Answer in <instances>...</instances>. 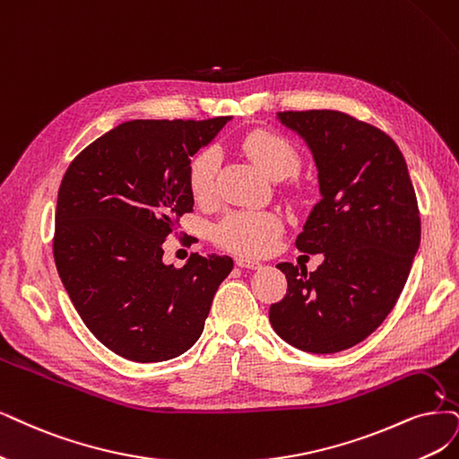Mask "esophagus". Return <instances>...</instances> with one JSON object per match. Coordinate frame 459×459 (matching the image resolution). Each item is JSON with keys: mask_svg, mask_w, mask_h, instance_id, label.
<instances>
[{"mask_svg": "<svg viewBox=\"0 0 459 459\" xmlns=\"http://www.w3.org/2000/svg\"><path fill=\"white\" fill-rule=\"evenodd\" d=\"M234 263H236V266H240V268H249V270H257V268H261V263H259V261L246 259V257H236V259H234Z\"/></svg>", "mask_w": 459, "mask_h": 459, "instance_id": "34e87169", "label": "esophagus"}]
</instances>
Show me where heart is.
I'll return each instance as SVG.
<instances>
[{"instance_id": "1", "label": "heart", "mask_w": 459, "mask_h": 459, "mask_svg": "<svg viewBox=\"0 0 459 459\" xmlns=\"http://www.w3.org/2000/svg\"><path fill=\"white\" fill-rule=\"evenodd\" d=\"M238 149L261 172L273 179L291 176L299 168V155L290 142L266 130H253L238 140ZM217 155L212 149H202L193 157L186 169V183L196 202H208L213 196ZM283 221L270 210H240L227 213L215 227L213 238L219 247L246 257H263L273 251Z\"/></svg>"}]
</instances>
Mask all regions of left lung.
<instances>
[{
	"mask_svg": "<svg viewBox=\"0 0 459 459\" xmlns=\"http://www.w3.org/2000/svg\"><path fill=\"white\" fill-rule=\"evenodd\" d=\"M278 121L307 142L321 200L297 247L324 253L314 273L280 263L285 297L270 324L287 344L310 353L348 350L377 331L411 274L420 212L403 152L380 128L331 109L283 111Z\"/></svg>",
	"mask_w": 459,
	"mask_h": 459,
	"instance_id": "1",
	"label": "left lung"
}]
</instances>
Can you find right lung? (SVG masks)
Segmentation results:
<instances>
[{"instance_id":"right-lung-1","label":"right lung","mask_w":459,"mask_h":459,"mask_svg":"<svg viewBox=\"0 0 459 459\" xmlns=\"http://www.w3.org/2000/svg\"><path fill=\"white\" fill-rule=\"evenodd\" d=\"M230 117L128 121L82 149L65 169L55 213V263L84 325L138 363L168 361L204 331L227 255L193 253L164 264L162 244L195 198L186 169Z\"/></svg>"}]
</instances>
